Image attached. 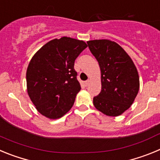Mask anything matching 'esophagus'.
Wrapping results in <instances>:
<instances>
[{"mask_svg": "<svg viewBox=\"0 0 160 160\" xmlns=\"http://www.w3.org/2000/svg\"><path fill=\"white\" fill-rule=\"evenodd\" d=\"M89 83H90V80H89V79H88V80H87V81H86V82H85V85H86V86H88Z\"/></svg>", "mask_w": 160, "mask_h": 160, "instance_id": "1", "label": "esophagus"}]
</instances>
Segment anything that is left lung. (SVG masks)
I'll return each mask as SVG.
<instances>
[{"instance_id":"1","label":"left lung","mask_w":160,"mask_h":160,"mask_svg":"<svg viewBox=\"0 0 160 160\" xmlns=\"http://www.w3.org/2000/svg\"><path fill=\"white\" fill-rule=\"evenodd\" d=\"M87 45L101 70L102 90L93 99L94 106L107 116H118L130 108L138 94V70L116 42L102 39L88 41Z\"/></svg>"}]
</instances>
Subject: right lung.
Segmentation results:
<instances>
[{
  "mask_svg": "<svg viewBox=\"0 0 160 160\" xmlns=\"http://www.w3.org/2000/svg\"><path fill=\"white\" fill-rule=\"evenodd\" d=\"M87 45L63 37L44 45L32 58L26 71L27 92L40 114L50 119L62 117L81 90L74 61Z\"/></svg>",
  "mask_w": 160,
  "mask_h": 160,
  "instance_id": "add662e5",
  "label": "right lung"
}]
</instances>
